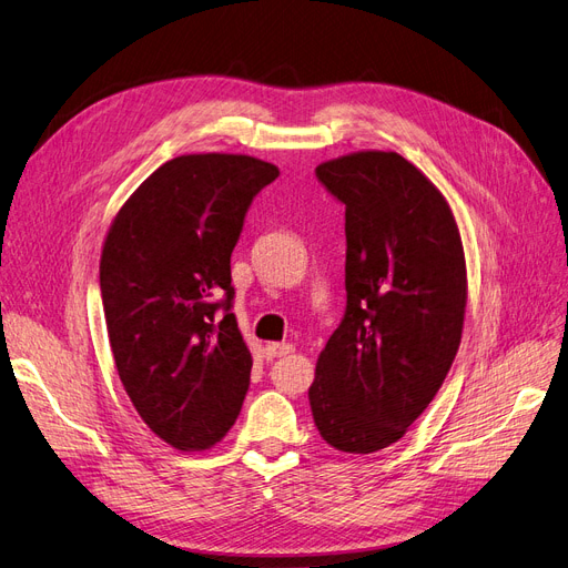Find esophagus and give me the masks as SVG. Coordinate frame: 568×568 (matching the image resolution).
<instances>
[{"mask_svg":"<svg viewBox=\"0 0 568 568\" xmlns=\"http://www.w3.org/2000/svg\"><path fill=\"white\" fill-rule=\"evenodd\" d=\"M291 352H293V345H288V343H270V345H265V356L267 358L288 356Z\"/></svg>","mask_w":568,"mask_h":568,"instance_id":"34e87169","label":"esophagus"}]
</instances>
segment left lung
I'll return each instance as SVG.
<instances>
[{
    "label": "left lung",
    "instance_id": "1",
    "mask_svg": "<svg viewBox=\"0 0 568 568\" xmlns=\"http://www.w3.org/2000/svg\"><path fill=\"white\" fill-rule=\"evenodd\" d=\"M314 172L345 205L347 305L316 361L312 417L331 447L371 455L403 438L457 356L464 246L443 193L394 151Z\"/></svg>",
    "mask_w": 568,
    "mask_h": 568
}]
</instances>
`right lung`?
Masks as SVG:
<instances>
[{
	"mask_svg": "<svg viewBox=\"0 0 568 568\" xmlns=\"http://www.w3.org/2000/svg\"><path fill=\"white\" fill-rule=\"evenodd\" d=\"M277 176L252 155L172 158L104 240L100 288L119 377L176 449H210L242 410L252 354L231 312V254L254 197Z\"/></svg>",
	"mask_w": 568,
	"mask_h": 568,
	"instance_id": "1",
	"label": "right lung"
}]
</instances>
